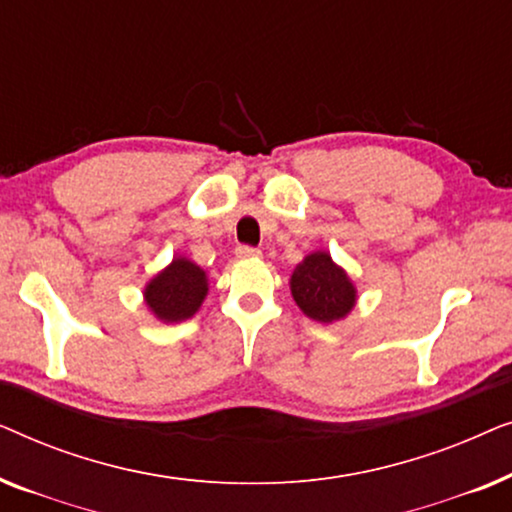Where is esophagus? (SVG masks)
I'll return each mask as SVG.
<instances>
[{"label":"esophagus","instance_id":"34e87169","mask_svg":"<svg viewBox=\"0 0 512 512\" xmlns=\"http://www.w3.org/2000/svg\"><path fill=\"white\" fill-rule=\"evenodd\" d=\"M235 256L242 258V261H247V258H258L261 256V251L256 247H249V244H240V247L235 249Z\"/></svg>","mask_w":512,"mask_h":512}]
</instances>
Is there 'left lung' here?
I'll return each instance as SVG.
<instances>
[{
  "label": "left lung",
  "mask_w": 512,
  "mask_h": 512,
  "mask_svg": "<svg viewBox=\"0 0 512 512\" xmlns=\"http://www.w3.org/2000/svg\"><path fill=\"white\" fill-rule=\"evenodd\" d=\"M291 296L319 324L345 319L356 305V286L326 251H312L291 275Z\"/></svg>",
  "instance_id": "obj_1"
}]
</instances>
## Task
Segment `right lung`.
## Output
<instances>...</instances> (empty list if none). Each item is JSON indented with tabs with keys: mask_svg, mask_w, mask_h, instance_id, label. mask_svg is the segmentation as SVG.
<instances>
[{
	"mask_svg": "<svg viewBox=\"0 0 512 512\" xmlns=\"http://www.w3.org/2000/svg\"><path fill=\"white\" fill-rule=\"evenodd\" d=\"M207 291V272L188 258L177 256L146 284L144 300L160 321L177 324V321L191 319L200 310Z\"/></svg>",
	"mask_w": 512,
	"mask_h": 512,
	"instance_id": "add662e5",
	"label": "right lung"
}]
</instances>
